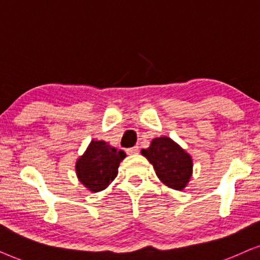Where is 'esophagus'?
<instances>
[{
  "label": "esophagus",
  "instance_id": "esophagus-1",
  "mask_svg": "<svg viewBox=\"0 0 260 260\" xmlns=\"http://www.w3.org/2000/svg\"><path fill=\"white\" fill-rule=\"evenodd\" d=\"M126 152H127L128 154H137L138 152H139V147H138V146H134V147L127 148Z\"/></svg>",
  "mask_w": 260,
  "mask_h": 260
}]
</instances>
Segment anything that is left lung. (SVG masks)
I'll use <instances>...</instances> for the list:
<instances>
[{
  "label": "left lung",
  "mask_w": 260,
  "mask_h": 260,
  "mask_svg": "<svg viewBox=\"0 0 260 260\" xmlns=\"http://www.w3.org/2000/svg\"><path fill=\"white\" fill-rule=\"evenodd\" d=\"M141 154L153 165L158 178L172 189L182 190L191 177V157L170 138H155Z\"/></svg>",
  "instance_id": "left-lung-1"
}]
</instances>
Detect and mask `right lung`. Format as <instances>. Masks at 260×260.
<instances>
[{"label":"right lung","instance_id":"right-lung-1","mask_svg":"<svg viewBox=\"0 0 260 260\" xmlns=\"http://www.w3.org/2000/svg\"><path fill=\"white\" fill-rule=\"evenodd\" d=\"M124 157L123 151H117L105 141L92 140L85 153L76 162L78 179L90 191H101L116 177L117 169Z\"/></svg>","mask_w":260,"mask_h":260}]
</instances>
